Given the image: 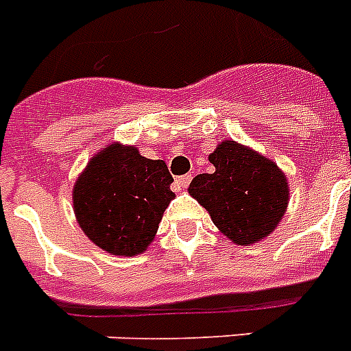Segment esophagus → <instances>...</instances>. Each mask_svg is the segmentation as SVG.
<instances>
[{
	"label": "esophagus",
	"instance_id": "esophagus-1",
	"mask_svg": "<svg viewBox=\"0 0 351 351\" xmlns=\"http://www.w3.org/2000/svg\"><path fill=\"white\" fill-rule=\"evenodd\" d=\"M190 181H192V176H190V173H186V176H179V178L176 179V184H178V189L184 190L190 184Z\"/></svg>",
	"mask_w": 351,
	"mask_h": 351
}]
</instances>
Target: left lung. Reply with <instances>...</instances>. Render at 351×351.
<instances>
[{
	"label": "left lung",
	"instance_id": "8db88e82",
	"mask_svg": "<svg viewBox=\"0 0 351 351\" xmlns=\"http://www.w3.org/2000/svg\"><path fill=\"white\" fill-rule=\"evenodd\" d=\"M208 159L214 173L195 176L189 192L234 243L265 239L287 210V178L276 162L235 141L221 143Z\"/></svg>",
	"mask_w": 351,
	"mask_h": 351
}]
</instances>
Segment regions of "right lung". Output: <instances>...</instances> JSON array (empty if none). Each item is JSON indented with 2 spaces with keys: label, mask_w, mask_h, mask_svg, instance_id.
<instances>
[{
  "label": "right lung",
  "mask_w": 351,
  "mask_h": 351,
  "mask_svg": "<svg viewBox=\"0 0 351 351\" xmlns=\"http://www.w3.org/2000/svg\"><path fill=\"white\" fill-rule=\"evenodd\" d=\"M167 162L134 147L97 154L74 186V212L88 239L114 255H136L152 243L173 197Z\"/></svg>",
  "instance_id": "right-lung-1"
}]
</instances>
